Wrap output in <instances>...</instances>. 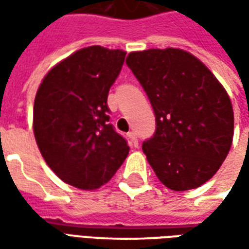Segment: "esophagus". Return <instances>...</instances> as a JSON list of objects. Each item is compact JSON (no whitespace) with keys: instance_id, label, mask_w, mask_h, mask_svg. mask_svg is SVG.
<instances>
[{"instance_id":"34e87169","label":"esophagus","mask_w":249,"mask_h":249,"mask_svg":"<svg viewBox=\"0 0 249 249\" xmlns=\"http://www.w3.org/2000/svg\"><path fill=\"white\" fill-rule=\"evenodd\" d=\"M128 137H129L130 140V145L133 146V148H137L139 146V140H137V136H136L135 132H129Z\"/></svg>"}]
</instances>
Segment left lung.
Listing matches in <instances>:
<instances>
[{"instance_id":"obj_1","label":"left lung","mask_w":249,"mask_h":249,"mask_svg":"<svg viewBox=\"0 0 249 249\" xmlns=\"http://www.w3.org/2000/svg\"><path fill=\"white\" fill-rule=\"evenodd\" d=\"M126 65L152 104L156 132L142 152L172 191L203 185L232 145L233 109L219 80L197 57L176 48L132 52Z\"/></svg>"}]
</instances>
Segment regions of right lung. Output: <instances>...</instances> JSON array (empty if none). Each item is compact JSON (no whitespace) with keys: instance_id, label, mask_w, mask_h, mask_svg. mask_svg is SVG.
Returning a JSON list of instances; mask_svg holds the SVG:
<instances>
[{"instance_id":"obj_1","label":"right lung","mask_w":249,"mask_h":249,"mask_svg":"<svg viewBox=\"0 0 249 249\" xmlns=\"http://www.w3.org/2000/svg\"><path fill=\"white\" fill-rule=\"evenodd\" d=\"M124 51L93 45L74 52L46 73L33 108L36 142L62 181L92 191L108 183L129 153L109 124L108 93Z\"/></svg>"}]
</instances>
